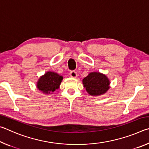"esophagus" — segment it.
Here are the masks:
<instances>
[{
	"instance_id": "34e87169",
	"label": "esophagus",
	"mask_w": 149,
	"mask_h": 149,
	"mask_svg": "<svg viewBox=\"0 0 149 149\" xmlns=\"http://www.w3.org/2000/svg\"><path fill=\"white\" fill-rule=\"evenodd\" d=\"M70 77H72L73 78H76L77 76V72H75V71H72L70 73Z\"/></svg>"
}]
</instances>
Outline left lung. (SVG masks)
I'll use <instances>...</instances> for the list:
<instances>
[{"instance_id":"1","label":"left lung","mask_w":149,"mask_h":149,"mask_svg":"<svg viewBox=\"0 0 149 149\" xmlns=\"http://www.w3.org/2000/svg\"><path fill=\"white\" fill-rule=\"evenodd\" d=\"M87 93L93 97L105 94L110 88V81L105 74L100 72H91L82 81Z\"/></svg>"}]
</instances>
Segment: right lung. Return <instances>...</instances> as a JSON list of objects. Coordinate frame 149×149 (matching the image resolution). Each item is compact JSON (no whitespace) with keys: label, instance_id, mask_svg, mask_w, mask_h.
<instances>
[{"label":"right lung","instance_id":"1","mask_svg":"<svg viewBox=\"0 0 149 149\" xmlns=\"http://www.w3.org/2000/svg\"><path fill=\"white\" fill-rule=\"evenodd\" d=\"M63 77L54 72H47L39 77L37 82V88L45 95L52 94L58 89Z\"/></svg>","mask_w":149,"mask_h":149}]
</instances>
